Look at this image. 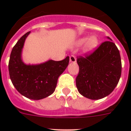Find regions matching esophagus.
<instances>
[{
    "label": "esophagus",
    "instance_id": "obj_1",
    "mask_svg": "<svg viewBox=\"0 0 131 131\" xmlns=\"http://www.w3.org/2000/svg\"><path fill=\"white\" fill-rule=\"evenodd\" d=\"M70 61L72 63H74L77 61V59H76L74 55H71V56H70Z\"/></svg>",
    "mask_w": 131,
    "mask_h": 131
}]
</instances>
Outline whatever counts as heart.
I'll return each instance as SVG.
<instances>
[{
  "label": "heart",
  "mask_w": 131,
  "mask_h": 131,
  "mask_svg": "<svg viewBox=\"0 0 131 131\" xmlns=\"http://www.w3.org/2000/svg\"><path fill=\"white\" fill-rule=\"evenodd\" d=\"M86 41H87L86 42L85 46V49L86 51H91L98 45V40L95 36H92L88 39L86 37L82 38L79 41V44H83Z\"/></svg>",
  "instance_id": "b5f03b06"
}]
</instances>
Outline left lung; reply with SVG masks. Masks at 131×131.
<instances>
[{"instance_id": "obj_1", "label": "left lung", "mask_w": 131, "mask_h": 131, "mask_svg": "<svg viewBox=\"0 0 131 131\" xmlns=\"http://www.w3.org/2000/svg\"><path fill=\"white\" fill-rule=\"evenodd\" d=\"M77 61L79 72L76 85L81 95L98 100L113 92L122 73L119 50L113 42H102L94 52L78 57Z\"/></svg>"}]
</instances>
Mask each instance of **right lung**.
Returning <instances> with one entry per match:
<instances>
[{
	"instance_id": "add662e5",
	"label": "right lung",
	"mask_w": 131,
	"mask_h": 131,
	"mask_svg": "<svg viewBox=\"0 0 131 131\" xmlns=\"http://www.w3.org/2000/svg\"><path fill=\"white\" fill-rule=\"evenodd\" d=\"M27 32L14 46L10 54L9 72L10 79L18 92L32 100H40L51 95L55 90L57 80L68 66L70 58L49 60L39 65L24 64L21 52Z\"/></svg>"
}]
</instances>
